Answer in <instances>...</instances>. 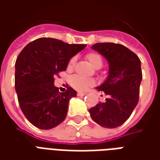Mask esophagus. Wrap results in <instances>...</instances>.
<instances>
[{
    "label": "esophagus",
    "mask_w": 160,
    "mask_h": 160,
    "mask_svg": "<svg viewBox=\"0 0 160 160\" xmlns=\"http://www.w3.org/2000/svg\"><path fill=\"white\" fill-rule=\"evenodd\" d=\"M86 92H79L78 93H77V96H79V97H80V96H85L86 95Z\"/></svg>",
    "instance_id": "obj_1"
}]
</instances>
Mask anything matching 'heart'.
<instances>
[{"label":"heart","mask_w":160,"mask_h":160,"mask_svg":"<svg viewBox=\"0 0 160 160\" xmlns=\"http://www.w3.org/2000/svg\"><path fill=\"white\" fill-rule=\"evenodd\" d=\"M87 58L89 61V62L91 63V65L94 68H96V69L100 68L102 65H103L102 57L98 53H88L87 55ZM74 63H75V57H73V58L70 59L69 62H68V68H73V67L74 66ZM70 83H71V86L74 89L79 91H84L87 89L91 86H92L94 84V80L79 76V75H74V76L72 77Z\"/></svg>","instance_id":"heart-1"}]
</instances>
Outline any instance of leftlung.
Instances as JSON below:
<instances>
[{"instance_id":"8db88e82","label":"left lung","mask_w":160,"mask_h":160,"mask_svg":"<svg viewBox=\"0 0 160 160\" xmlns=\"http://www.w3.org/2000/svg\"><path fill=\"white\" fill-rule=\"evenodd\" d=\"M109 63L107 79L99 87L108 98L89 110L92 119L104 128H114L128 119L139 101L142 80L141 61L124 45L98 42L92 46Z\"/></svg>"}]
</instances>
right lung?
Instances as JSON below:
<instances>
[{"mask_svg":"<svg viewBox=\"0 0 160 160\" xmlns=\"http://www.w3.org/2000/svg\"><path fill=\"white\" fill-rule=\"evenodd\" d=\"M87 44H69L51 38H40L22 49L15 62V91L26 119L40 129H50L66 118L70 98L76 91L60 92L54 76L65 71L69 60Z\"/></svg>","mask_w":160,"mask_h":160,"instance_id":"right-lung-1","label":"right lung"}]
</instances>
